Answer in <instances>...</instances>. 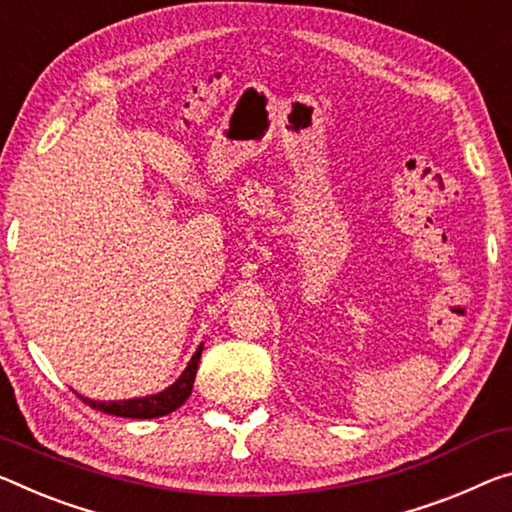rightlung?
<instances>
[{
  "instance_id": "1",
  "label": "right lung",
  "mask_w": 512,
  "mask_h": 512,
  "mask_svg": "<svg viewBox=\"0 0 512 512\" xmlns=\"http://www.w3.org/2000/svg\"><path fill=\"white\" fill-rule=\"evenodd\" d=\"M202 355V344L198 346V351L193 353L191 362L186 364V369L182 371V376L175 380L173 385L166 387L164 392L152 394V396H143V399H127V401H93V399H84V396L77 394L81 401L86 405H91L93 410L107 412V415L113 417H129V419H154V417H164L170 415V412L180 408V405L189 399L191 389H193V380H196V371H198V362Z\"/></svg>"
}]
</instances>
